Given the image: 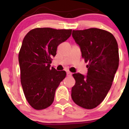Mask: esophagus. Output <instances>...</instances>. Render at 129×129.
<instances>
[{"label": "esophagus", "mask_w": 129, "mask_h": 129, "mask_svg": "<svg viewBox=\"0 0 129 129\" xmlns=\"http://www.w3.org/2000/svg\"><path fill=\"white\" fill-rule=\"evenodd\" d=\"M67 75L68 76H71L72 75V73H71L70 72H67Z\"/></svg>", "instance_id": "esophagus-1"}]
</instances>
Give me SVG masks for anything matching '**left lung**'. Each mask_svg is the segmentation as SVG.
I'll use <instances>...</instances> for the list:
<instances>
[{"mask_svg":"<svg viewBox=\"0 0 129 129\" xmlns=\"http://www.w3.org/2000/svg\"><path fill=\"white\" fill-rule=\"evenodd\" d=\"M72 36L81 48L88 73L73 75L76 83L72 88V98L76 104L86 109L100 105L112 87L119 66L116 40L110 32L96 28L73 30Z\"/></svg>","mask_w":129,"mask_h":129,"instance_id":"8db88e82","label":"left lung"}]
</instances>
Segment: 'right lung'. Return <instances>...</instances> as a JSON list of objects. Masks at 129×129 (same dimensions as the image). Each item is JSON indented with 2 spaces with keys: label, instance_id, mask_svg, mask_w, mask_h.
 Wrapping results in <instances>:
<instances>
[{
  "label": "right lung",
  "instance_id": "right-lung-1",
  "mask_svg": "<svg viewBox=\"0 0 129 129\" xmlns=\"http://www.w3.org/2000/svg\"><path fill=\"white\" fill-rule=\"evenodd\" d=\"M72 29L36 28L25 35L19 53L20 82L28 103L36 110L52 104L65 71L50 68L57 46L70 37Z\"/></svg>",
  "mask_w": 129,
  "mask_h": 129
}]
</instances>
